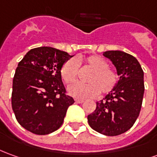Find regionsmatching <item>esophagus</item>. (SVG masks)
I'll return each instance as SVG.
<instances>
[{
	"label": "esophagus",
	"instance_id": "esophagus-1",
	"mask_svg": "<svg viewBox=\"0 0 157 157\" xmlns=\"http://www.w3.org/2000/svg\"><path fill=\"white\" fill-rule=\"evenodd\" d=\"M84 102V100H82V99H75V103L76 104H82Z\"/></svg>",
	"mask_w": 157,
	"mask_h": 157
}]
</instances>
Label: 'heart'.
I'll return each mask as SVG.
<instances>
[{
    "label": "heart",
    "instance_id": "b5f03b06",
    "mask_svg": "<svg viewBox=\"0 0 157 157\" xmlns=\"http://www.w3.org/2000/svg\"><path fill=\"white\" fill-rule=\"evenodd\" d=\"M82 63L93 71L86 78L88 83L76 82L70 86L69 94L72 97L78 99L95 98L99 93L108 94L117 86L119 81L117 73L109 69V63L104 58L98 55L89 56L85 59L82 58L68 59L60 69V75L63 82L67 84L75 82L78 75L79 63Z\"/></svg>",
    "mask_w": 157,
    "mask_h": 157
}]
</instances>
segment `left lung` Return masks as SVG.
I'll return each mask as SVG.
<instances>
[{
    "instance_id": "obj_1",
    "label": "left lung",
    "mask_w": 157,
    "mask_h": 157,
    "mask_svg": "<svg viewBox=\"0 0 157 157\" xmlns=\"http://www.w3.org/2000/svg\"><path fill=\"white\" fill-rule=\"evenodd\" d=\"M103 55L117 68L120 76L117 86L101 101L87 121L96 132L106 136L120 135L132 128L142 106L144 71L133 56L121 51H107Z\"/></svg>"
}]
</instances>
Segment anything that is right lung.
<instances>
[{"instance_id":"1","label":"right lung","mask_w":157,"mask_h":157,"mask_svg":"<svg viewBox=\"0 0 157 157\" xmlns=\"http://www.w3.org/2000/svg\"><path fill=\"white\" fill-rule=\"evenodd\" d=\"M71 57L50 47L33 48L18 63L13 81L12 107L17 122L38 135L54 132L63 124L68 107L61 66Z\"/></svg>"}]
</instances>
